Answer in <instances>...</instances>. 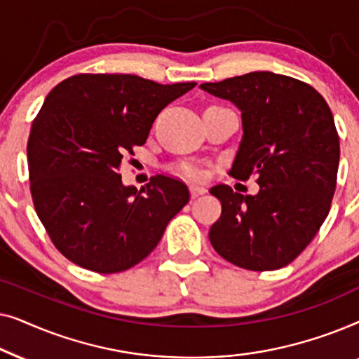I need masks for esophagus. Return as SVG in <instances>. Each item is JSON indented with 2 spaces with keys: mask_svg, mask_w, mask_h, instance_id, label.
<instances>
[{
  "mask_svg": "<svg viewBox=\"0 0 359 359\" xmlns=\"http://www.w3.org/2000/svg\"><path fill=\"white\" fill-rule=\"evenodd\" d=\"M189 193H191V198L196 199V198H199V196L205 194V188H203V186L193 184V186H189Z\"/></svg>",
  "mask_w": 359,
  "mask_h": 359,
  "instance_id": "1",
  "label": "esophagus"
}]
</instances>
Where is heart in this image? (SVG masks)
Returning <instances> with one entry per match:
<instances>
[{
  "instance_id": "1",
  "label": "heart",
  "mask_w": 359,
  "mask_h": 359,
  "mask_svg": "<svg viewBox=\"0 0 359 359\" xmlns=\"http://www.w3.org/2000/svg\"><path fill=\"white\" fill-rule=\"evenodd\" d=\"M186 171H188L189 175H196V170L193 168V166H186Z\"/></svg>"
}]
</instances>
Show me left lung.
<instances>
[{
  "instance_id": "8db88e82",
  "label": "left lung",
  "mask_w": 359,
  "mask_h": 359,
  "mask_svg": "<svg viewBox=\"0 0 359 359\" xmlns=\"http://www.w3.org/2000/svg\"><path fill=\"white\" fill-rule=\"evenodd\" d=\"M242 111L243 137L230 175L257 178V196L229 184L209 193L222 214L209 230L215 252L235 266L273 271L301 255L330 212L340 140L327 101L311 85L252 72L201 85Z\"/></svg>"
}]
</instances>
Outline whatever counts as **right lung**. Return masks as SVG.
<instances>
[{
    "label": "right lung",
    "instance_id": "1",
    "mask_svg": "<svg viewBox=\"0 0 359 359\" xmlns=\"http://www.w3.org/2000/svg\"><path fill=\"white\" fill-rule=\"evenodd\" d=\"M194 86L80 73L48 93L29 134V180L39 219L72 263L101 274L135 266L188 204L181 180L155 175L137 191L119 171L160 111Z\"/></svg>",
    "mask_w": 359,
    "mask_h": 359
}]
</instances>
